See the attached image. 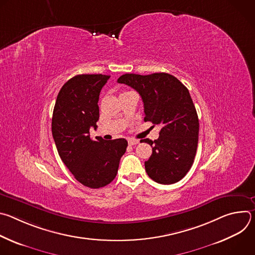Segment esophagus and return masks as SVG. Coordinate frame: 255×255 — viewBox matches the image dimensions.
<instances>
[{"mask_svg":"<svg viewBox=\"0 0 255 255\" xmlns=\"http://www.w3.org/2000/svg\"><path fill=\"white\" fill-rule=\"evenodd\" d=\"M128 143H129V145H136V144H138V143H139V140H137V139H133V138H130V139H128Z\"/></svg>","mask_w":255,"mask_h":255,"instance_id":"obj_1","label":"esophagus"}]
</instances>
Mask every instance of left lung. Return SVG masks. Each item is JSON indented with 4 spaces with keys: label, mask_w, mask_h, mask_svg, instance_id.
I'll return each mask as SVG.
<instances>
[{
    "label": "left lung",
    "mask_w": 255,
    "mask_h": 255,
    "mask_svg": "<svg viewBox=\"0 0 255 255\" xmlns=\"http://www.w3.org/2000/svg\"><path fill=\"white\" fill-rule=\"evenodd\" d=\"M118 83L139 93L144 121L161 127L158 139L140 141L152 147V154L144 163L148 176L161 185L177 183L191 169L199 140V118L189 90L165 72L125 74Z\"/></svg>",
    "instance_id": "obj_1"
}]
</instances>
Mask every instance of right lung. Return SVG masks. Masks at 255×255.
<instances>
[{"instance_id": "1", "label": "right lung", "mask_w": 255, "mask_h": 255, "mask_svg": "<svg viewBox=\"0 0 255 255\" xmlns=\"http://www.w3.org/2000/svg\"><path fill=\"white\" fill-rule=\"evenodd\" d=\"M110 76L78 75L60 89L52 115V136L58 154L80 183L91 189L116 177L128 142L124 138L97 141L90 129L98 127L99 96Z\"/></svg>"}]
</instances>
